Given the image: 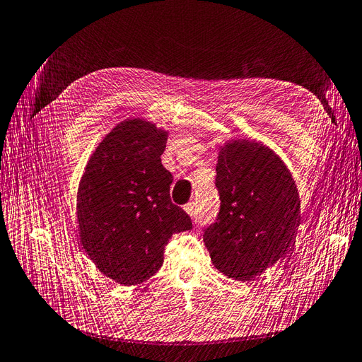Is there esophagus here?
I'll return each instance as SVG.
<instances>
[{"label": "esophagus", "instance_id": "obj_1", "mask_svg": "<svg viewBox=\"0 0 362 362\" xmlns=\"http://www.w3.org/2000/svg\"><path fill=\"white\" fill-rule=\"evenodd\" d=\"M185 212H187L189 216H195V203L191 202L188 204H185Z\"/></svg>", "mask_w": 362, "mask_h": 362}]
</instances>
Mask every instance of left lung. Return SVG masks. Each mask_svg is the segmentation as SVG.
Returning <instances> with one entry per match:
<instances>
[{"instance_id": "left-lung-1", "label": "left lung", "mask_w": 362, "mask_h": 362, "mask_svg": "<svg viewBox=\"0 0 362 362\" xmlns=\"http://www.w3.org/2000/svg\"><path fill=\"white\" fill-rule=\"evenodd\" d=\"M215 170L221 208L203 241L216 270L252 281L294 247L300 195L286 163L259 141H226Z\"/></svg>"}]
</instances>
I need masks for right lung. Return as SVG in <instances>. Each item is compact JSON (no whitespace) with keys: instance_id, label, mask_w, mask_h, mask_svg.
I'll list each match as a JSON object with an SVG mask.
<instances>
[{"instance_id":"add662e5","label":"right lung","mask_w":362,"mask_h":362,"mask_svg":"<svg viewBox=\"0 0 362 362\" xmlns=\"http://www.w3.org/2000/svg\"><path fill=\"white\" fill-rule=\"evenodd\" d=\"M168 136L144 118L118 122L90 154L78 183L81 249L121 285L156 274L173 233L192 229L189 216L170 199L173 175L160 162Z\"/></svg>"}]
</instances>
